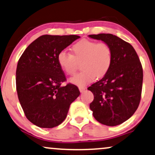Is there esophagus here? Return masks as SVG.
Wrapping results in <instances>:
<instances>
[{
	"instance_id": "obj_1",
	"label": "esophagus",
	"mask_w": 155,
	"mask_h": 155,
	"mask_svg": "<svg viewBox=\"0 0 155 155\" xmlns=\"http://www.w3.org/2000/svg\"><path fill=\"white\" fill-rule=\"evenodd\" d=\"M79 89L80 91V92H83L86 90V87H85V86H79Z\"/></svg>"
}]
</instances>
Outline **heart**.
I'll list each match as a JSON object with an SVG mask.
<instances>
[{
    "label": "heart",
    "mask_w": 155,
    "mask_h": 155,
    "mask_svg": "<svg viewBox=\"0 0 155 155\" xmlns=\"http://www.w3.org/2000/svg\"><path fill=\"white\" fill-rule=\"evenodd\" d=\"M59 67L68 75H74L81 63L83 71L70 79L71 83L82 86L108 73L113 62L112 49L108 43L82 40L71 47V54L61 51L57 56Z\"/></svg>",
    "instance_id": "heart-1"
}]
</instances>
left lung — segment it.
<instances>
[{
    "label": "left lung",
    "mask_w": 155,
    "mask_h": 155,
    "mask_svg": "<svg viewBox=\"0 0 155 155\" xmlns=\"http://www.w3.org/2000/svg\"><path fill=\"white\" fill-rule=\"evenodd\" d=\"M88 37L108 43L113 51L108 73L88 88L94 96L90 108L98 122L115 126L128 120L139 106L143 80L141 62L133 46L118 37L105 33Z\"/></svg>",
    "instance_id": "8db88e82"
}]
</instances>
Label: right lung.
<instances>
[{
  "label": "right lung",
  "instance_id": "add662e5",
  "mask_svg": "<svg viewBox=\"0 0 155 155\" xmlns=\"http://www.w3.org/2000/svg\"><path fill=\"white\" fill-rule=\"evenodd\" d=\"M80 38L78 35L39 37L27 47L16 69V89L27 118L43 128H52L64 120L70 105L80 95L68 84L59 67V53Z\"/></svg>",
  "mask_w": 155,
  "mask_h": 155
}]
</instances>
